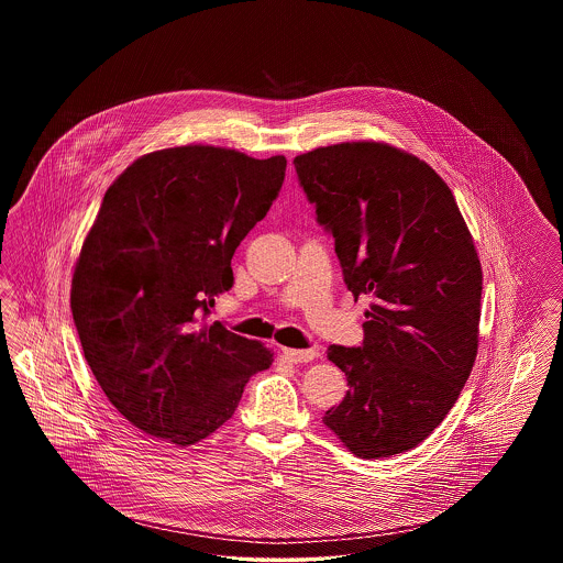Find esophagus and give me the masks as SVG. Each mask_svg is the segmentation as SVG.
Segmentation results:
<instances>
[{"mask_svg":"<svg viewBox=\"0 0 563 563\" xmlns=\"http://www.w3.org/2000/svg\"><path fill=\"white\" fill-rule=\"evenodd\" d=\"M319 354V350L308 349V350H294V349H283V356L287 358V361H291V363H310L314 356Z\"/></svg>","mask_w":563,"mask_h":563,"instance_id":"34e87169","label":"esophagus"}]
</instances>
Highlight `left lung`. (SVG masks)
I'll return each instance as SVG.
<instances>
[{"label":"left lung","mask_w":563,"mask_h":563,"mask_svg":"<svg viewBox=\"0 0 563 563\" xmlns=\"http://www.w3.org/2000/svg\"><path fill=\"white\" fill-rule=\"evenodd\" d=\"M294 164L349 291L374 297L363 344L327 350L350 390L322 422L358 457L402 454L443 422L475 365L483 274L471 232L429 164L386 143H338Z\"/></svg>","instance_id":"obj_1"}]
</instances>
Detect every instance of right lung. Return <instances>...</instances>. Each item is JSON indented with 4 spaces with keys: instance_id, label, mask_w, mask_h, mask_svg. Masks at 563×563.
Returning <instances> with one entry per match:
<instances>
[{
    "instance_id": "add662e5",
    "label": "right lung",
    "mask_w": 563,
    "mask_h": 563,
    "mask_svg": "<svg viewBox=\"0 0 563 563\" xmlns=\"http://www.w3.org/2000/svg\"><path fill=\"white\" fill-rule=\"evenodd\" d=\"M285 156L184 145L134 161L81 244L71 312L109 402L156 441L188 448L232 418L272 365L255 340L211 327L232 257L285 181Z\"/></svg>"
}]
</instances>
